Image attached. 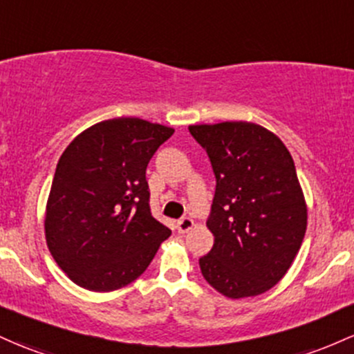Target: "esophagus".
Here are the masks:
<instances>
[{
    "label": "esophagus",
    "mask_w": 354,
    "mask_h": 354,
    "mask_svg": "<svg viewBox=\"0 0 354 354\" xmlns=\"http://www.w3.org/2000/svg\"><path fill=\"white\" fill-rule=\"evenodd\" d=\"M193 220L189 218V216H183V218H180L176 221V228H178V232H180V234H185V232H188V230H192L193 228Z\"/></svg>",
    "instance_id": "obj_1"
}]
</instances>
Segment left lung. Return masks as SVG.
I'll return each mask as SVG.
<instances>
[{
	"mask_svg": "<svg viewBox=\"0 0 354 354\" xmlns=\"http://www.w3.org/2000/svg\"><path fill=\"white\" fill-rule=\"evenodd\" d=\"M216 186L207 220L215 242L200 259L205 281L230 299L259 296L289 270L308 208L284 142L252 122L189 126Z\"/></svg>",
	"mask_w": 354,
	"mask_h": 354,
	"instance_id": "8db88e82",
	"label": "left lung"
}]
</instances>
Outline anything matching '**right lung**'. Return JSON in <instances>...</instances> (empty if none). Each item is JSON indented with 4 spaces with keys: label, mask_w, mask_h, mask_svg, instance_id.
<instances>
[{
    "label": "right lung",
    "mask_w": 354,
    "mask_h": 354,
    "mask_svg": "<svg viewBox=\"0 0 354 354\" xmlns=\"http://www.w3.org/2000/svg\"><path fill=\"white\" fill-rule=\"evenodd\" d=\"M173 133L138 118L109 119L77 136L58 159L45 235L77 286L109 292L131 284L171 235L151 215L146 168Z\"/></svg>",
    "instance_id": "obj_1"
}]
</instances>
